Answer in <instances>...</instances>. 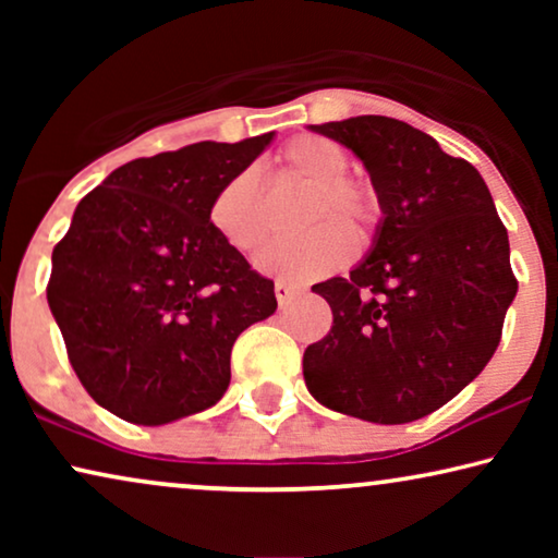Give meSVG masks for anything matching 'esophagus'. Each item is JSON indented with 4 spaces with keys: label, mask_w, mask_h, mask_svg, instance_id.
Here are the masks:
<instances>
[{
    "label": "esophagus",
    "mask_w": 558,
    "mask_h": 558,
    "mask_svg": "<svg viewBox=\"0 0 558 558\" xmlns=\"http://www.w3.org/2000/svg\"><path fill=\"white\" fill-rule=\"evenodd\" d=\"M296 292H300V287L292 284V281H284V279H279L277 284H274V294H277V302H279V307H287V304L294 300V294H296Z\"/></svg>",
    "instance_id": "obj_1"
}]
</instances>
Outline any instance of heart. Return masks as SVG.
<instances>
[{
	"instance_id": "obj_1",
	"label": "heart",
	"mask_w": 558,
	"mask_h": 558,
	"mask_svg": "<svg viewBox=\"0 0 558 558\" xmlns=\"http://www.w3.org/2000/svg\"><path fill=\"white\" fill-rule=\"evenodd\" d=\"M281 162L292 172L315 182L317 190L312 195L307 223L338 215L361 235H368L376 228L380 218L378 197L371 187L345 178L350 157L338 142L317 134H302L287 144L281 151ZM210 220L220 239L241 254H254L262 248L269 235V223H266L262 185L254 170L233 174L218 190L210 205ZM344 225L324 221L294 239L271 243L256 258V266L266 274L287 279H317L340 269L357 251L355 233Z\"/></svg>"
}]
</instances>
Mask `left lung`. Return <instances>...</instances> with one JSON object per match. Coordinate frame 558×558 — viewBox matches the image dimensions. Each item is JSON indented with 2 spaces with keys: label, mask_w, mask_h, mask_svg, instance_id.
<instances>
[{
  "label": "left lung",
  "mask_w": 558,
  "mask_h": 558,
  "mask_svg": "<svg viewBox=\"0 0 558 558\" xmlns=\"http://www.w3.org/2000/svg\"><path fill=\"white\" fill-rule=\"evenodd\" d=\"M361 159L378 195L371 251L312 287L332 330L304 350L323 407L373 424L416 422L480 376L515 300L508 231L483 174L388 117L310 126Z\"/></svg>",
  "instance_id": "obj_1"
}]
</instances>
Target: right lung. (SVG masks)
<instances>
[{"label":"right lung","mask_w":558,"mask_h":558,"mask_svg":"<svg viewBox=\"0 0 558 558\" xmlns=\"http://www.w3.org/2000/svg\"><path fill=\"white\" fill-rule=\"evenodd\" d=\"M271 142L132 159L78 203L52 251L48 304L98 407L162 426L223 399L235 338L271 317L277 296L220 239L210 205Z\"/></svg>","instance_id":"1"}]
</instances>
